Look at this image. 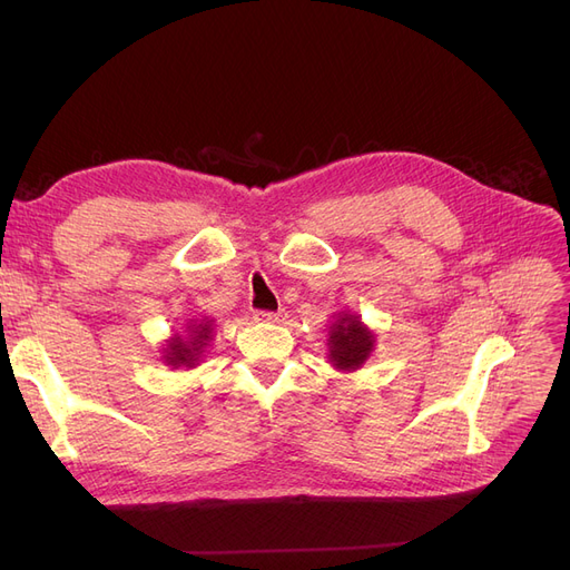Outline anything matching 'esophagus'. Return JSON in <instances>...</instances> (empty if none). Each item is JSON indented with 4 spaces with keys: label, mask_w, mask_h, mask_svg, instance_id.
<instances>
[{
    "label": "esophagus",
    "mask_w": 570,
    "mask_h": 570,
    "mask_svg": "<svg viewBox=\"0 0 570 570\" xmlns=\"http://www.w3.org/2000/svg\"><path fill=\"white\" fill-rule=\"evenodd\" d=\"M287 314L283 312V308H281V312H256L254 314V318L256 321H268V323H278V321H283Z\"/></svg>",
    "instance_id": "obj_1"
}]
</instances>
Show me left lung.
<instances>
[{
    "instance_id": "obj_1",
    "label": "left lung",
    "mask_w": 570,
    "mask_h": 570,
    "mask_svg": "<svg viewBox=\"0 0 570 570\" xmlns=\"http://www.w3.org/2000/svg\"><path fill=\"white\" fill-rule=\"evenodd\" d=\"M327 358L340 371H356L366 364L375 347V337L368 327L361 323L356 314H340L327 333Z\"/></svg>"
}]
</instances>
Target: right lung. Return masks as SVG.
<instances>
[{
	"mask_svg": "<svg viewBox=\"0 0 570 570\" xmlns=\"http://www.w3.org/2000/svg\"><path fill=\"white\" fill-rule=\"evenodd\" d=\"M214 337V321L209 318H193L183 325L180 333H174V337L166 340L164 347V361L170 368H195L204 350L209 347Z\"/></svg>",
	"mask_w": 570,
	"mask_h": 570,
	"instance_id": "obj_1",
	"label": "right lung"
}]
</instances>
